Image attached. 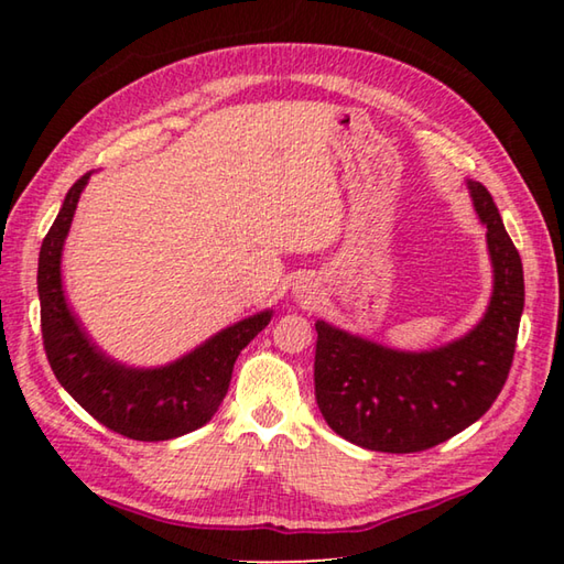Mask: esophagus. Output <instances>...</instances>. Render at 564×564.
I'll use <instances>...</instances> for the list:
<instances>
[{"label":"esophagus","instance_id":"obj_1","mask_svg":"<svg viewBox=\"0 0 564 564\" xmlns=\"http://www.w3.org/2000/svg\"><path fill=\"white\" fill-rule=\"evenodd\" d=\"M305 303H311V295H308V299H305Z\"/></svg>","mask_w":564,"mask_h":564}]
</instances>
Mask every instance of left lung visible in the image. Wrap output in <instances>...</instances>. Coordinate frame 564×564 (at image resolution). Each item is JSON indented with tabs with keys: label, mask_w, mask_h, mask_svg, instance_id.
<instances>
[{
	"label": "left lung",
	"mask_w": 564,
	"mask_h": 564,
	"mask_svg": "<svg viewBox=\"0 0 564 564\" xmlns=\"http://www.w3.org/2000/svg\"><path fill=\"white\" fill-rule=\"evenodd\" d=\"M488 226L495 291L480 326L431 352H398L318 321L313 383L326 423L378 453H420L488 413L510 376L524 305L522 261L490 191L470 181Z\"/></svg>",
	"instance_id": "8db88e82"
}]
</instances>
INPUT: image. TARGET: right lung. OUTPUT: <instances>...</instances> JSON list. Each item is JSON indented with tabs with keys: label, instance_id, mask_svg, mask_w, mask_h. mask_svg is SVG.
Masks as SVG:
<instances>
[{
	"label": "right lung",
	"instance_id": "right-lung-1",
	"mask_svg": "<svg viewBox=\"0 0 564 564\" xmlns=\"http://www.w3.org/2000/svg\"><path fill=\"white\" fill-rule=\"evenodd\" d=\"M87 181L89 174H84L69 188L42 241L36 289L46 360L66 393L111 433L147 443L171 441L212 420L228 393L238 352L269 326L271 313L236 323L186 358L159 370H131L104 358L66 308L59 273L64 238Z\"/></svg>",
	"mask_w": 564,
	"mask_h": 564
}]
</instances>
